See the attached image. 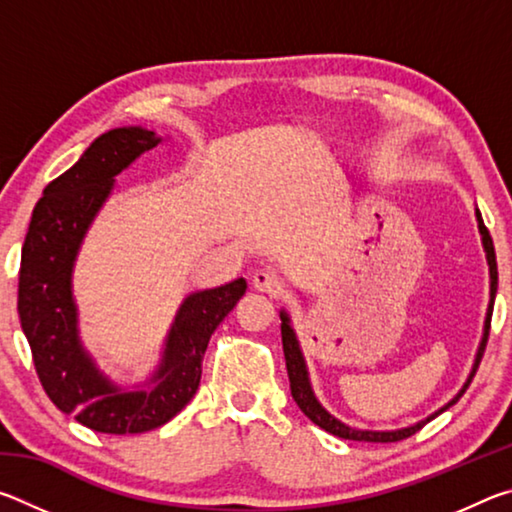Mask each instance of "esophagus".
<instances>
[{
	"label": "esophagus",
	"instance_id": "1",
	"mask_svg": "<svg viewBox=\"0 0 512 512\" xmlns=\"http://www.w3.org/2000/svg\"><path fill=\"white\" fill-rule=\"evenodd\" d=\"M253 287L268 293V296H277V293H282V280L271 268H259V271L253 273Z\"/></svg>",
	"mask_w": 512,
	"mask_h": 512
}]
</instances>
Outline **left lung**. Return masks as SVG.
I'll list each match as a JSON object with an SVG mask.
<instances>
[{"label": "left lung", "instance_id": "1", "mask_svg": "<svg viewBox=\"0 0 512 512\" xmlns=\"http://www.w3.org/2000/svg\"><path fill=\"white\" fill-rule=\"evenodd\" d=\"M476 221H479V230H481V237H483V248H485V255H488V264H490V307H488V316H485V332H483V341H481V348L476 352V359H474V368L470 372V379L465 381V386L461 388V393H458L452 402L447 406H443L438 413L447 411L449 406L456 404L461 400V395L467 391V386H470V381L474 379L476 370H479V363L483 359V352H485V343H488V334H490V320H492V305H495V296H497V257H495V246H492V237L488 228H485V223L481 219V212L476 210ZM282 318V348H284V359H287V372H289V386H291V395L296 404L300 406V411L307 415V418L318 424L320 429H325L327 433H332V436H339L345 440H361V443H397V440H404L413 436L415 431H420L424 424L429 420L436 418L438 413L429 415L427 420H422L418 424H413V427H406V429H397V431H361V429H352L348 424H343L334 418V415H329L323 406L318 404V400L314 397V391H311L309 386V377H307V368H305V361H302V354L298 348V341H296V334H293V329L289 325V316L280 314Z\"/></svg>", "mask_w": 512, "mask_h": 512}]
</instances>
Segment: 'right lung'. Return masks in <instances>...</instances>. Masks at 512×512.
Segmentation results:
<instances>
[{"mask_svg":"<svg viewBox=\"0 0 512 512\" xmlns=\"http://www.w3.org/2000/svg\"><path fill=\"white\" fill-rule=\"evenodd\" d=\"M158 142L144 128H115L97 137L72 169L45 187L22 246L17 311L40 384L60 411L115 436L158 429L185 409L201 384L210 336L246 293V280L239 277L183 302L149 391H121L83 352L69 284L74 257L110 194L112 178Z\"/></svg>","mask_w":512,"mask_h":512,"instance_id":"add662e5","label":"right lung"}]
</instances>
